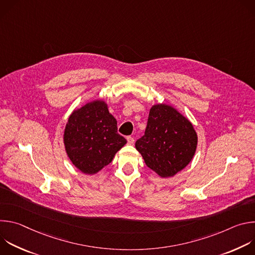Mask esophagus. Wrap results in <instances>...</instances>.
<instances>
[{"label": "esophagus", "instance_id": "1", "mask_svg": "<svg viewBox=\"0 0 255 255\" xmlns=\"http://www.w3.org/2000/svg\"><path fill=\"white\" fill-rule=\"evenodd\" d=\"M127 143H128L129 145H132V144L134 143V138L131 137V136H128V137H127Z\"/></svg>", "mask_w": 255, "mask_h": 255}]
</instances>
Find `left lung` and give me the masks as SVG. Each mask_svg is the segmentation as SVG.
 <instances>
[{
  "mask_svg": "<svg viewBox=\"0 0 255 255\" xmlns=\"http://www.w3.org/2000/svg\"><path fill=\"white\" fill-rule=\"evenodd\" d=\"M197 143L192 123L171 106L158 104L150 109L145 133L135 147L150 169L169 177L191 162Z\"/></svg>",
  "mask_w": 255,
  "mask_h": 255,
  "instance_id": "1",
  "label": "left lung"
}]
</instances>
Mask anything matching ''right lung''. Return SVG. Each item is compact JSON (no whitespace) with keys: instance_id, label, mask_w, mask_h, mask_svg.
Returning a JSON list of instances; mask_svg holds the SVG:
<instances>
[{"instance_id":"obj_1","label":"right lung","mask_w":255,"mask_h":255,"mask_svg":"<svg viewBox=\"0 0 255 255\" xmlns=\"http://www.w3.org/2000/svg\"><path fill=\"white\" fill-rule=\"evenodd\" d=\"M117 130V121L109 113L105 102L86 104L69 116L64 130L63 141L69 159L82 172L97 173L127 142Z\"/></svg>"}]
</instances>
